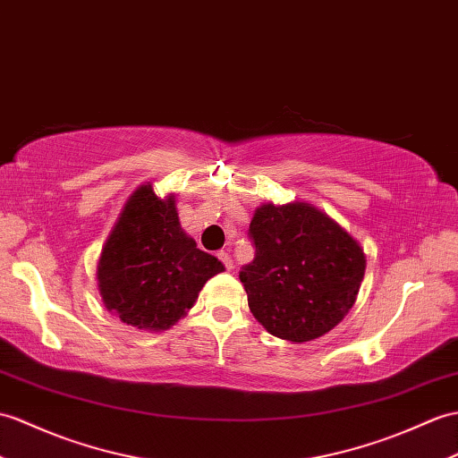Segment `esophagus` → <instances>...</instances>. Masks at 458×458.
I'll return each mask as SVG.
<instances>
[{
	"label": "esophagus",
	"mask_w": 458,
	"mask_h": 458,
	"mask_svg": "<svg viewBox=\"0 0 458 458\" xmlns=\"http://www.w3.org/2000/svg\"><path fill=\"white\" fill-rule=\"evenodd\" d=\"M216 258L222 261V263H225V267L230 271L232 267H233V261H232V258H230V255H228V251H225V250H220L218 253H216Z\"/></svg>",
	"instance_id": "34e87169"
}]
</instances>
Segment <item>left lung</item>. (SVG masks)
I'll list each match as a JSON object with an SVG mask.
<instances>
[{
  "label": "left lung",
  "mask_w": 458,
  "mask_h": 458,
  "mask_svg": "<svg viewBox=\"0 0 458 458\" xmlns=\"http://www.w3.org/2000/svg\"><path fill=\"white\" fill-rule=\"evenodd\" d=\"M255 258L240 281L267 332L302 344L327 334L355 304L367 259L359 242L308 203L261 205L251 218Z\"/></svg>",
  "instance_id": "obj_1"
}]
</instances>
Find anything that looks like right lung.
I'll list each match as a JSON object with an SVG mask.
<instances>
[{
  "mask_svg": "<svg viewBox=\"0 0 458 458\" xmlns=\"http://www.w3.org/2000/svg\"><path fill=\"white\" fill-rule=\"evenodd\" d=\"M225 271L179 225L175 195L159 199L152 183L126 200L101 250L98 286L105 308L148 332L169 329L193 308L205 283Z\"/></svg>",
  "mask_w": 458,
  "mask_h": 458,
  "instance_id": "add662e5",
  "label": "right lung"
}]
</instances>
